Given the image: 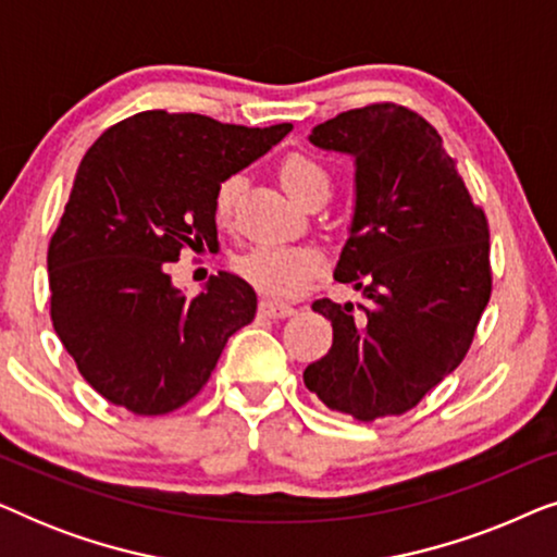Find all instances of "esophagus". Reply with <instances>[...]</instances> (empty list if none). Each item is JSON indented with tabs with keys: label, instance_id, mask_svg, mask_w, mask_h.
<instances>
[{
	"label": "esophagus",
	"instance_id": "1",
	"mask_svg": "<svg viewBox=\"0 0 557 557\" xmlns=\"http://www.w3.org/2000/svg\"><path fill=\"white\" fill-rule=\"evenodd\" d=\"M258 314L265 319H284L294 314V307L286 301H276V299H263L258 304Z\"/></svg>",
	"mask_w": 557,
	"mask_h": 557
}]
</instances>
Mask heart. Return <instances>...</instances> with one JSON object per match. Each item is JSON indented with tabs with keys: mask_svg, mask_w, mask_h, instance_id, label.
Returning <instances> with one entry per match:
<instances>
[{
	"mask_svg": "<svg viewBox=\"0 0 557 557\" xmlns=\"http://www.w3.org/2000/svg\"><path fill=\"white\" fill-rule=\"evenodd\" d=\"M278 180L296 202L304 205L319 193L330 195V177L324 166L304 154L286 157L278 166ZM240 193V177H227L215 189V215L227 220L233 212L235 197ZM238 269L256 288L276 296H294L307 288L311 278L322 269V256L314 248H253L238 261Z\"/></svg>",
	"mask_w": 557,
	"mask_h": 557,
	"instance_id": "heart-1",
	"label": "heart"
}]
</instances>
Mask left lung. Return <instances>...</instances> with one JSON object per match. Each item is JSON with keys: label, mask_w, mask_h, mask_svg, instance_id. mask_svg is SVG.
I'll return each mask as SVG.
<instances>
[{"label": "left lung", "mask_w": 557, "mask_h": 557, "mask_svg": "<svg viewBox=\"0 0 557 557\" xmlns=\"http://www.w3.org/2000/svg\"><path fill=\"white\" fill-rule=\"evenodd\" d=\"M309 141L355 159V212L334 278L364 304H311L334 337L304 383L357 421L400 416L469 352L492 294L490 227L436 128L406 106L345 111Z\"/></svg>", "instance_id": "obj_1"}]
</instances>
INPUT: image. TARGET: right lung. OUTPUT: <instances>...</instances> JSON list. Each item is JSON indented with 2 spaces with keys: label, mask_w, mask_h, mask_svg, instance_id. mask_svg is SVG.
Segmentation results:
<instances>
[{
  "label": "right lung",
  "mask_w": 557,
  "mask_h": 557,
  "mask_svg": "<svg viewBox=\"0 0 557 557\" xmlns=\"http://www.w3.org/2000/svg\"><path fill=\"white\" fill-rule=\"evenodd\" d=\"M141 111L98 136L48 248L50 317L86 383L136 416L193 400L225 342L253 322L235 273L197 296L172 284L182 248H218L215 189L292 132Z\"/></svg>",
  "instance_id": "add662e5"
}]
</instances>
